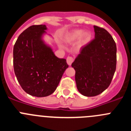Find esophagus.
<instances>
[{
	"label": "esophagus",
	"mask_w": 131,
	"mask_h": 131,
	"mask_svg": "<svg viewBox=\"0 0 131 131\" xmlns=\"http://www.w3.org/2000/svg\"><path fill=\"white\" fill-rule=\"evenodd\" d=\"M73 62V58L71 57V56H68V57L67 58V63H68L69 66H71Z\"/></svg>",
	"instance_id": "34e87169"
}]
</instances>
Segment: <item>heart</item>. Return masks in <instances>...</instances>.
Instances as JSON below:
<instances>
[{
  "label": "heart",
  "instance_id": "1",
  "mask_svg": "<svg viewBox=\"0 0 131 131\" xmlns=\"http://www.w3.org/2000/svg\"><path fill=\"white\" fill-rule=\"evenodd\" d=\"M92 37V33L90 31H84L83 29H75L67 33L65 36V40L68 42H74L80 39L83 45L89 43Z\"/></svg>",
  "mask_w": 131,
  "mask_h": 131
}]
</instances>
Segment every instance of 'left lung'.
<instances>
[{"label":"left lung","instance_id":"obj_1","mask_svg":"<svg viewBox=\"0 0 131 131\" xmlns=\"http://www.w3.org/2000/svg\"><path fill=\"white\" fill-rule=\"evenodd\" d=\"M94 29V39L81 48L71 64L79 92L88 97L107 89L116 69L117 47L113 37L104 29L96 25Z\"/></svg>","mask_w":131,"mask_h":131}]
</instances>
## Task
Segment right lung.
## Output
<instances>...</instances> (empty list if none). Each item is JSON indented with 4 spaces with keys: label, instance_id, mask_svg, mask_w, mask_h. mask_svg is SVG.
Masks as SVG:
<instances>
[{
    "label": "right lung",
    "instance_id": "right-lung-1",
    "mask_svg": "<svg viewBox=\"0 0 131 131\" xmlns=\"http://www.w3.org/2000/svg\"><path fill=\"white\" fill-rule=\"evenodd\" d=\"M45 25H32L21 33L13 50L14 69L25 92L36 97L50 95L57 88L65 70L66 60L56 56L43 37Z\"/></svg>",
    "mask_w": 131,
    "mask_h": 131
}]
</instances>
